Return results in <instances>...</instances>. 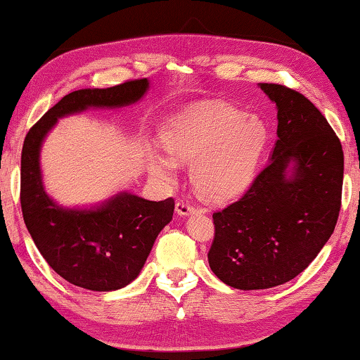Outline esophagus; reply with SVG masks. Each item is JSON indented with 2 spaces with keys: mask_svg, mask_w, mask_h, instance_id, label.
I'll use <instances>...</instances> for the list:
<instances>
[{
  "mask_svg": "<svg viewBox=\"0 0 360 360\" xmlns=\"http://www.w3.org/2000/svg\"><path fill=\"white\" fill-rule=\"evenodd\" d=\"M197 211H198L197 206H193L191 202H184V200H181V202L176 203V212H178L179 216H188Z\"/></svg>",
  "mask_w": 360,
  "mask_h": 360,
  "instance_id": "esophagus-1",
  "label": "esophagus"
}]
</instances>
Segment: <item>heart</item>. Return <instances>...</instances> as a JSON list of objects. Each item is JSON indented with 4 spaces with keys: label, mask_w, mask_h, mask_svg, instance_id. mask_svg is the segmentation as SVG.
Returning a JSON list of instances; mask_svg holds the SVG:
<instances>
[{
    "label": "heart",
    "mask_w": 360,
    "mask_h": 360,
    "mask_svg": "<svg viewBox=\"0 0 360 360\" xmlns=\"http://www.w3.org/2000/svg\"><path fill=\"white\" fill-rule=\"evenodd\" d=\"M264 120L224 103H200L174 114L162 141L169 154L193 162L195 187L212 200H227L251 184L266 144ZM150 172L168 178L174 162L152 155Z\"/></svg>",
    "instance_id": "obj_1"
}]
</instances>
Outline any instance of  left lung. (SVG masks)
Returning a JSON list of instances; mask_svg holds the SVG:
<instances>
[{"instance_id":"left-lung-1","label":"left lung","mask_w":360,"mask_h":360,"mask_svg":"<svg viewBox=\"0 0 360 360\" xmlns=\"http://www.w3.org/2000/svg\"><path fill=\"white\" fill-rule=\"evenodd\" d=\"M278 109L270 160L240 200L212 214L208 262L222 283L270 289L316 259L337 225L343 149L327 119L285 85L259 84Z\"/></svg>"}]
</instances>
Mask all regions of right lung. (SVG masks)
<instances>
[{
    "mask_svg": "<svg viewBox=\"0 0 360 360\" xmlns=\"http://www.w3.org/2000/svg\"><path fill=\"white\" fill-rule=\"evenodd\" d=\"M148 89V79H135L108 89L76 90L49 109L23 141V221L49 266L79 288L109 292L130 284L144 266L158 233L173 219L174 200L149 202L120 192L89 210L63 208L42 184V143L60 117L89 108L129 106L141 100Z\"/></svg>",
    "mask_w": 360,
    "mask_h": 360,
    "instance_id": "add662e5",
    "label": "right lung"
}]
</instances>
